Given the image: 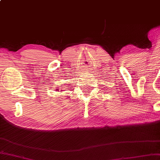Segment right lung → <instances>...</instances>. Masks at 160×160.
Returning a JSON list of instances; mask_svg holds the SVG:
<instances>
[{
    "label": "right lung",
    "mask_w": 160,
    "mask_h": 160,
    "mask_svg": "<svg viewBox=\"0 0 160 160\" xmlns=\"http://www.w3.org/2000/svg\"><path fill=\"white\" fill-rule=\"evenodd\" d=\"M56 90H57V91H59V90H58V88H57V89H56Z\"/></svg>",
    "instance_id": "obj_1"
}]
</instances>
